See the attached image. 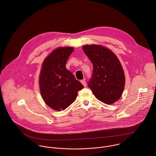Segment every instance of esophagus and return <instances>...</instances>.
<instances>
[{
	"label": "esophagus",
	"mask_w": 156,
	"mask_h": 156,
	"mask_svg": "<svg viewBox=\"0 0 156 156\" xmlns=\"http://www.w3.org/2000/svg\"><path fill=\"white\" fill-rule=\"evenodd\" d=\"M80 82L82 83V84L84 86V87H86L87 86V83H86V81L85 80H82L80 81Z\"/></svg>",
	"instance_id": "1"
}]
</instances>
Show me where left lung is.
Wrapping results in <instances>:
<instances>
[{
  "label": "left lung",
  "mask_w": 156,
  "mask_h": 156,
  "mask_svg": "<svg viewBox=\"0 0 156 156\" xmlns=\"http://www.w3.org/2000/svg\"><path fill=\"white\" fill-rule=\"evenodd\" d=\"M83 50L93 65V73L88 83L95 97L111 105L121 97L125 86L121 64L111 50L100 45H85Z\"/></svg>",
  "instance_id": "left-lung-1"
}]
</instances>
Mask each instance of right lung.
Instances as JSON below:
<instances>
[{
  "mask_svg": "<svg viewBox=\"0 0 156 156\" xmlns=\"http://www.w3.org/2000/svg\"><path fill=\"white\" fill-rule=\"evenodd\" d=\"M73 47H59L43 63L39 83L45 103L54 110L64 111L76 99L78 91L84 87L66 68L67 61Z\"/></svg>",
  "mask_w": 156,
  "mask_h": 156,
  "instance_id": "right-lung-1",
  "label": "right lung"
}]
</instances>
